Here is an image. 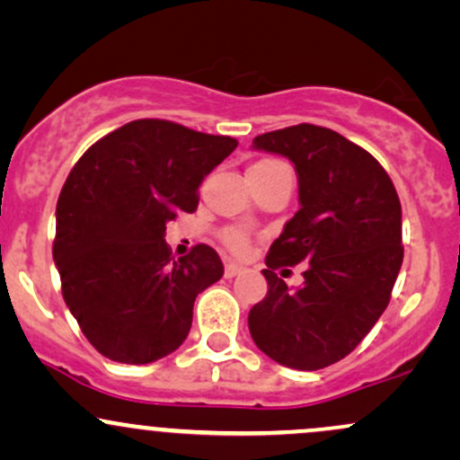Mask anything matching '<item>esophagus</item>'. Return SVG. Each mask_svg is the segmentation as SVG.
<instances>
[{
    "label": "esophagus",
    "mask_w": 460,
    "mask_h": 460,
    "mask_svg": "<svg viewBox=\"0 0 460 460\" xmlns=\"http://www.w3.org/2000/svg\"><path fill=\"white\" fill-rule=\"evenodd\" d=\"M242 272V266H237V263H234V261H229L225 266V277L226 279H234V277H237V274Z\"/></svg>",
    "instance_id": "1"
}]
</instances>
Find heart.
<instances>
[{
  "label": "heart",
  "mask_w": 460,
  "mask_h": 460,
  "mask_svg": "<svg viewBox=\"0 0 460 460\" xmlns=\"http://www.w3.org/2000/svg\"><path fill=\"white\" fill-rule=\"evenodd\" d=\"M277 160H261L257 164H252L248 171H261V168H270V166H277ZM220 240H223V244L229 248L234 255H244L248 252V248H251V237L244 229H237V226H226V229L220 231Z\"/></svg>",
  "instance_id": "1"
}]
</instances>
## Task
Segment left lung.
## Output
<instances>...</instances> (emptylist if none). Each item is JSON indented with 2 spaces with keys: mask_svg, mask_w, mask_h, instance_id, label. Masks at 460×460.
<instances>
[{
  "mask_svg": "<svg viewBox=\"0 0 460 460\" xmlns=\"http://www.w3.org/2000/svg\"><path fill=\"white\" fill-rule=\"evenodd\" d=\"M252 145L294 162L300 209L268 251V294L248 314V329L281 366H332L392 298L404 257L398 192L372 153L320 125L268 131ZM300 261L305 283L289 290L276 270Z\"/></svg>",
  "mask_w": 460,
  "mask_h": 460,
  "instance_id": "1",
  "label": "left lung"
}]
</instances>
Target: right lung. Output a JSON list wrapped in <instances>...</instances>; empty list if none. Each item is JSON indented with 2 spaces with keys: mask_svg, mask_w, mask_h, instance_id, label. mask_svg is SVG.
<instances>
[{
  "mask_svg": "<svg viewBox=\"0 0 460 460\" xmlns=\"http://www.w3.org/2000/svg\"><path fill=\"white\" fill-rule=\"evenodd\" d=\"M235 146L231 136L140 119L71 168L58 197L54 261L66 307L103 357L145 366L183 344L194 300L225 268L208 244L175 260L166 223L197 212L200 181Z\"/></svg>",
  "mask_w": 460,
  "mask_h": 460,
  "instance_id": "add662e5",
  "label": "right lung"
}]
</instances>
